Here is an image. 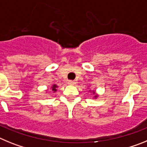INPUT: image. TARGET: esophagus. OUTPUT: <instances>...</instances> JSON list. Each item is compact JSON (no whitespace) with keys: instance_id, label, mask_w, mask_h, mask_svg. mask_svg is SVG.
Returning a JSON list of instances; mask_svg holds the SVG:
<instances>
[{"instance_id":"obj_1","label":"esophagus","mask_w":147,"mask_h":147,"mask_svg":"<svg viewBox=\"0 0 147 147\" xmlns=\"http://www.w3.org/2000/svg\"><path fill=\"white\" fill-rule=\"evenodd\" d=\"M68 84H69V85H76V82H75L74 81H72V80H70V81H68Z\"/></svg>"}]
</instances>
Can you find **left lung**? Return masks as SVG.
Listing matches in <instances>:
<instances>
[{
	"mask_svg": "<svg viewBox=\"0 0 147 147\" xmlns=\"http://www.w3.org/2000/svg\"><path fill=\"white\" fill-rule=\"evenodd\" d=\"M93 94H95V93H94V92H93ZM97 96H97V95H96V96H95L94 97H95V98H96Z\"/></svg>",
	"mask_w": 147,
	"mask_h": 147,
	"instance_id": "obj_1",
	"label": "left lung"
}]
</instances>
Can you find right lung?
I'll return each mask as SVG.
<instances>
[{"label": "right lung", "instance_id": "1", "mask_svg": "<svg viewBox=\"0 0 147 147\" xmlns=\"http://www.w3.org/2000/svg\"><path fill=\"white\" fill-rule=\"evenodd\" d=\"M57 85H53V86L51 87L53 91H54V92L57 91Z\"/></svg>", "mask_w": 147, "mask_h": 147}]
</instances>
